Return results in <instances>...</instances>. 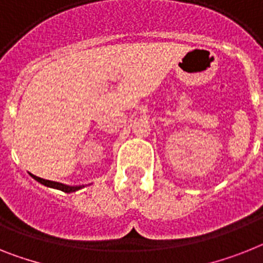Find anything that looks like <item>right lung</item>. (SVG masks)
<instances>
[{
    "mask_svg": "<svg viewBox=\"0 0 263 263\" xmlns=\"http://www.w3.org/2000/svg\"><path fill=\"white\" fill-rule=\"evenodd\" d=\"M29 175L32 176L33 179L37 180L39 183L44 184V186L49 187V189H56V190H60V191H64V193H74L77 190L83 189L84 186H68V184H64V183H59V182H53V180H46L43 179V178H39V176L33 175V174L29 173Z\"/></svg>",
    "mask_w": 263,
    "mask_h": 263,
    "instance_id": "obj_1",
    "label": "right lung"
}]
</instances>
